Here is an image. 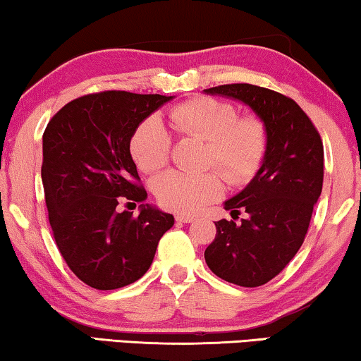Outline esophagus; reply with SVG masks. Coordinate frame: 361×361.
I'll use <instances>...</instances> for the list:
<instances>
[{
  "mask_svg": "<svg viewBox=\"0 0 361 361\" xmlns=\"http://www.w3.org/2000/svg\"><path fill=\"white\" fill-rule=\"evenodd\" d=\"M193 219H195V218H193L192 215H177L176 216L177 223H192Z\"/></svg>",
  "mask_w": 361,
  "mask_h": 361,
  "instance_id": "esophagus-1",
  "label": "esophagus"
}]
</instances>
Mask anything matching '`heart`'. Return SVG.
Masks as SVG:
<instances>
[{
  "label": "heart",
  "instance_id": "1",
  "mask_svg": "<svg viewBox=\"0 0 361 361\" xmlns=\"http://www.w3.org/2000/svg\"><path fill=\"white\" fill-rule=\"evenodd\" d=\"M169 117L180 137L205 142L203 168H218L231 185L245 184L257 174L267 151V128L260 117L238 116L233 104L212 97L182 102L171 109ZM171 146V135L156 116L146 117L130 138V153L145 172L163 169ZM153 192L161 207L193 213L221 195L223 182L216 171L202 174L171 171L156 177Z\"/></svg>",
  "mask_w": 361,
  "mask_h": 361
}]
</instances>
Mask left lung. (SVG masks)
<instances>
[{
    "label": "left lung",
    "instance_id": "obj_1",
    "mask_svg": "<svg viewBox=\"0 0 361 361\" xmlns=\"http://www.w3.org/2000/svg\"><path fill=\"white\" fill-rule=\"evenodd\" d=\"M244 102L267 128L262 166L238 195L224 202L239 224L219 219L205 262L219 279L260 286L283 270L301 247L322 192L324 146L311 118L293 99L265 87L223 85L205 90Z\"/></svg>",
    "mask_w": 361,
    "mask_h": 361
}]
</instances>
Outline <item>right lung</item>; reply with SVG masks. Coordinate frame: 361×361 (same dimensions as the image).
<instances>
[{
    "label": "right lung",
    "instance_id": "obj_1",
    "mask_svg": "<svg viewBox=\"0 0 361 361\" xmlns=\"http://www.w3.org/2000/svg\"><path fill=\"white\" fill-rule=\"evenodd\" d=\"M172 96L104 91L78 97L44 132L42 184L55 243L68 267L96 290H117L146 274L174 216L143 203L130 138Z\"/></svg>",
    "mask_w": 361,
    "mask_h": 361
}]
</instances>
